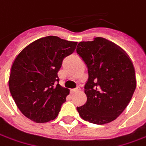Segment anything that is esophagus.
I'll use <instances>...</instances> for the list:
<instances>
[{
    "label": "esophagus",
    "instance_id": "34e87169",
    "mask_svg": "<svg viewBox=\"0 0 146 146\" xmlns=\"http://www.w3.org/2000/svg\"><path fill=\"white\" fill-rule=\"evenodd\" d=\"M80 88L79 87V86H76V88H74V89H72L71 90V93H76L77 91H80Z\"/></svg>",
    "mask_w": 146,
    "mask_h": 146
}]
</instances>
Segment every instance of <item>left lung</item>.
<instances>
[{
	"mask_svg": "<svg viewBox=\"0 0 146 146\" xmlns=\"http://www.w3.org/2000/svg\"><path fill=\"white\" fill-rule=\"evenodd\" d=\"M76 52L88 73L84 86L87 102L77 107L80 117L95 124L115 120L125 110L136 89L132 61L118 45L102 37L80 42Z\"/></svg>",
	"mask_w": 146,
	"mask_h": 146,
	"instance_id": "1",
	"label": "left lung"
}]
</instances>
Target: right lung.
Returning <instances> with one entry per match:
<instances>
[{"instance_id": "1", "label": "right lung", "mask_w": 146, "mask_h": 146, "mask_svg": "<svg viewBox=\"0 0 146 146\" xmlns=\"http://www.w3.org/2000/svg\"><path fill=\"white\" fill-rule=\"evenodd\" d=\"M76 42L58 36L43 37L27 45L11 67L9 87L18 108L29 119H54L69 94L59 84L58 72L63 59L75 51Z\"/></svg>"}]
</instances>
